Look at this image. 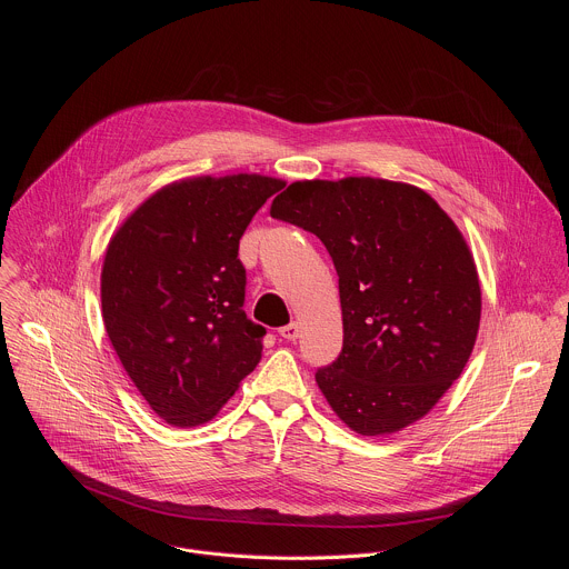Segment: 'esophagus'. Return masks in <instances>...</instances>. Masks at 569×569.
Returning a JSON list of instances; mask_svg holds the SVG:
<instances>
[{"label":"esophagus","mask_w":569,"mask_h":569,"mask_svg":"<svg viewBox=\"0 0 569 569\" xmlns=\"http://www.w3.org/2000/svg\"><path fill=\"white\" fill-rule=\"evenodd\" d=\"M279 333H281V338H283V340H288V342H295V340L299 338V333H301V331H299V321H292V323H288V327H283Z\"/></svg>","instance_id":"obj_1"}]
</instances>
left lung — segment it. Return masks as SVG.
Returning <instances> with one entry per match:
<instances>
[{"instance_id": "8db88e82", "label": "left lung", "mask_w": 569, "mask_h": 569, "mask_svg": "<svg viewBox=\"0 0 569 569\" xmlns=\"http://www.w3.org/2000/svg\"><path fill=\"white\" fill-rule=\"evenodd\" d=\"M270 216L312 231L340 277L345 342L315 380L362 437L423 419L461 376L479 331L472 252L423 189L380 178L301 180Z\"/></svg>"}]
</instances>
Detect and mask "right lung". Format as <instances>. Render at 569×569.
<instances>
[{
  "label": "right lung",
  "instance_id": "add662e5",
  "mask_svg": "<svg viewBox=\"0 0 569 569\" xmlns=\"http://www.w3.org/2000/svg\"><path fill=\"white\" fill-rule=\"evenodd\" d=\"M286 182L200 176L146 198L112 233L101 270L106 333L150 410L176 428L211 421L261 360L238 240Z\"/></svg>",
  "mask_w": 569,
  "mask_h": 569
}]
</instances>
